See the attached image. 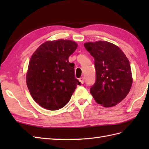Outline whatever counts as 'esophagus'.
<instances>
[{"instance_id": "1", "label": "esophagus", "mask_w": 149, "mask_h": 149, "mask_svg": "<svg viewBox=\"0 0 149 149\" xmlns=\"http://www.w3.org/2000/svg\"><path fill=\"white\" fill-rule=\"evenodd\" d=\"M79 81L82 84H84V77L79 78Z\"/></svg>"}]
</instances>
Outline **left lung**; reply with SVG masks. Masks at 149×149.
I'll list each match as a JSON object with an SVG mask.
<instances>
[{
  "instance_id": "1",
  "label": "left lung",
  "mask_w": 149,
  "mask_h": 149,
  "mask_svg": "<svg viewBox=\"0 0 149 149\" xmlns=\"http://www.w3.org/2000/svg\"><path fill=\"white\" fill-rule=\"evenodd\" d=\"M84 46L95 59L96 80L90 88L91 94L104 107L116 106L127 95L132 86L127 58L118 47L105 41L85 43Z\"/></svg>"
}]
</instances>
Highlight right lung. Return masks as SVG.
Instances as JSON below:
<instances>
[{"label":"right lung","mask_w":149,"mask_h":149,"mask_svg":"<svg viewBox=\"0 0 149 149\" xmlns=\"http://www.w3.org/2000/svg\"><path fill=\"white\" fill-rule=\"evenodd\" d=\"M77 44L58 40L43 43L33 53L26 75L28 89L34 101L49 110H58L70 100L77 85L74 64L68 61Z\"/></svg>","instance_id":"right-lung-1"}]
</instances>
